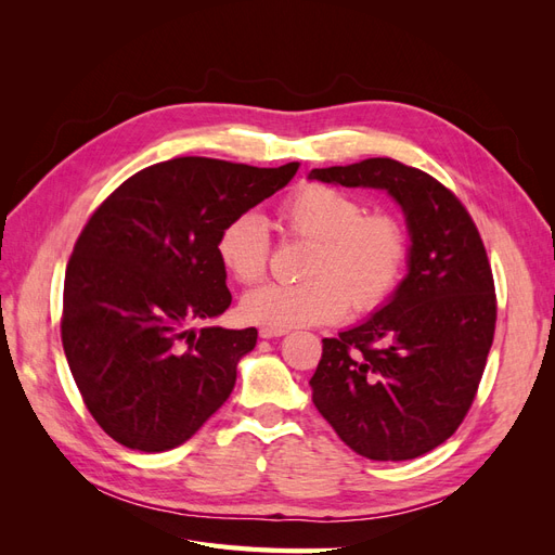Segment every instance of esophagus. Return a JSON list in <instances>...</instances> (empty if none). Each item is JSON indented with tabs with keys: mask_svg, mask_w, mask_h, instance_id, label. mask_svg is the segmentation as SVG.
<instances>
[{
	"mask_svg": "<svg viewBox=\"0 0 555 555\" xmlns=\"http://www.w3.org/2000/svg\"><path fill=\"white\" fill-rule=\"evenodd\" d=\"M287 333V328H268V326H261L259 328V338L263 340H271V338H280V335Z\"/></svg>",
	"mask_w": 555,
	"mask_h": 555,
	"instance_id": "obj_1",
	"label": "esophagus"
}]
</instances>
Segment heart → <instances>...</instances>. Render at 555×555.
<instances>
[{
	"mask_svg": "<svg viewBox=\"0 0 555 555\" xmlns=\"http://www.w3.org/2000/svg\"><path fill=\"white\" fill-rule=\"evenodd\" d=\"M284 236L310 241L296 284H263L249 292L241 312L251 324L294 328L333 324L349 310H379L400 287L410 259L408 229L396 215L365 212L363 201L324 182L298 188L280 208ZM217 259L243 284L259 282L271 259V236L261 215H233L217 236Z\"/></svg>",
	"mask_w": 555,
	"mask_h": 555,
	"instance_id": "heart-1",
	"label": "heart"
}]
</instances>
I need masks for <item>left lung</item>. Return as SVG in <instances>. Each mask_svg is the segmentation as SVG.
Here are the masks:
<instances>
[{
    "mask_svg": "<svg viewBox=\"0 0 555 555\" xmlns=\"http://www.w3.org/2000/svg\"><path fill=\"white\" fill-rule=\"evenodd\" d=\"M312 180L389 192L410 229V273L367 322L324 338L312 402L371 461H410L449 440L473 405L495 333V284L461 198L389 157L312 169Z\"/></svg>",
    "mask_w": 555,
    "mask_h": 555,
    "instance_id": "1",
    "label": "left lung"
}]
</instances>
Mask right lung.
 Wrapping results in <instances>:
<instances>
[{
  "mask_svg": "<svg viewBox=\"0 0 555 555\" xmlns=\"http://www.w3.org/2000/svg\"><path fill=\"white\" fill-rule=\"evenodd\" d=\"M296 171L298 162L176 157L127 178L82 227L64 275L62 345L115 442L173 449L224 405L257 328H192L231 306L217 236Z\"/></svg>",
  "mask_w": 555,
  "mask_h": 555,
  "instance_id": "1",
  "label": "right lung"
}]
</instances>
